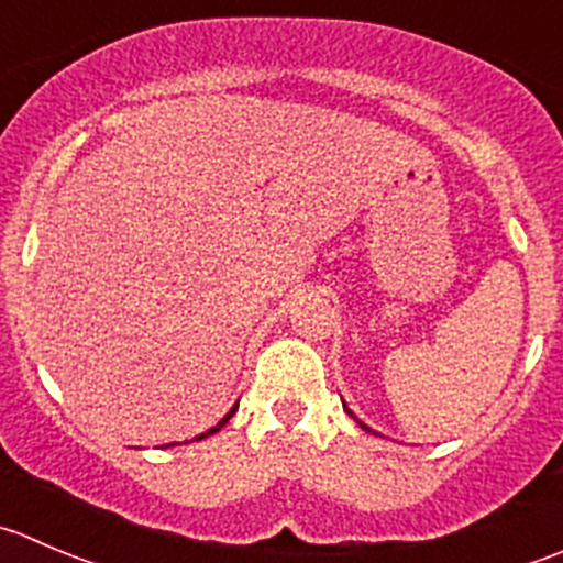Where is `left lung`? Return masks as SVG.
Listing matches in <instances>:
<instances>
[{
  "label": "left lung",
  "instance_id": "left-lung-1",
  "mask_svg": "<svg viewBox=\"0 0 563 563\" xmlns=\"http://www.w3.org/2000/svg\"><path fill=\"white\" fill-rule=\"evenodd\" d=\"M343 409H346V412H349V415H352V418H354V412H352V409H349V407H346V404H343ZM354 420H357V418H354ZM357 423H360V429H365V432H371V429H368V427H365L363 420H357Z\"/></svg>",
  "mask_w": 563,
  "mask_h": 563
}]
</instances>
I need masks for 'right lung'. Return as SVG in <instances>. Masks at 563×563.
I'll return each mask as SVG.
<instances>
[{
  "instance_id": "right-lung-1",
  "label": "right lung",
  "mask_w": 563,
  "mask_h": 563,
  "mask_svg": "<svg viewBox=\"0 0 563 563\" xmlns=\"http://www.w3.org/2000/svg\"><path fill=\"white\" fill-rule=\"evenodd\" d=\"M236 409H239V404H233V409H231V412H228V415H225V418H222V420H220V423H217V427H211V429H209V432L198 434V438H195V440H203V438H209V434H217V432H220V429H222V427H225L228 420H231V418H233V412H236ZM170 445H176V443H170Z\"/></svg>"
}]
</instances>
